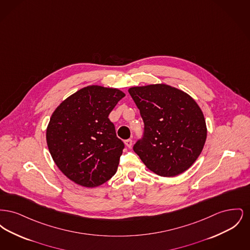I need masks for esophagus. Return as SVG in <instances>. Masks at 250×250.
<instances>
[{
	"mask_svg": "<svg viewBox=\"0 0 250 250\" xmlns=\"http://www.w3.org/2000/svg\"><path fill=\"white\" fill-rule=\"evenodd\" d=\"M125 145H126V147L131 148V146H132V143H133V141H132L131 139H128V140H125Z\"/></svg>",
	"mask_w": 250,
	"mask_h": 250,
	"instance_id": "obj_1",
	"label": "esophagus"
}]
</instances>
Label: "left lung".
Returning <instances> with one entry per match:
<instances>
[{"label":"left lung","mask_w":250,"mask_h":250,"mask_svg":"<svg viewBox=\"0 0 250 250\" xmlns=\"http://www.w3.org/2000/svg\"><path fill=\"white\" fill-rule=\"evenodd\" d=\"M144 123L133 150L157 175L174 177L201 155L207 136L202 109L190 95L166 84L128 90Z\"/></svg>","instance_id":"1"}]
</instances>
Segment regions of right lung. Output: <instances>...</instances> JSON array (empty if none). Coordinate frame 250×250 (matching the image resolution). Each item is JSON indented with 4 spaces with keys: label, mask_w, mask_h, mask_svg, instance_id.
I'll return each instance as SVG.
<instances>
[{
    "label": "right lung",
    "mask_w": 250,
    "mask_h": 250,
    "mask_svg": "<svg viewBox=\"0 0 250 250\" xmlns=\"http://www.w3.org/2000/svg\"><path fill=\"white\" fill-rule=\"evenodd\" d=\"M125 95L118 89L87 86L52 113L48 150L60 170L76 184L95 188L115 174L125 144L108 114Z\"/></svg>",
    "instance_id": "obj_1"
}]
</instances>
